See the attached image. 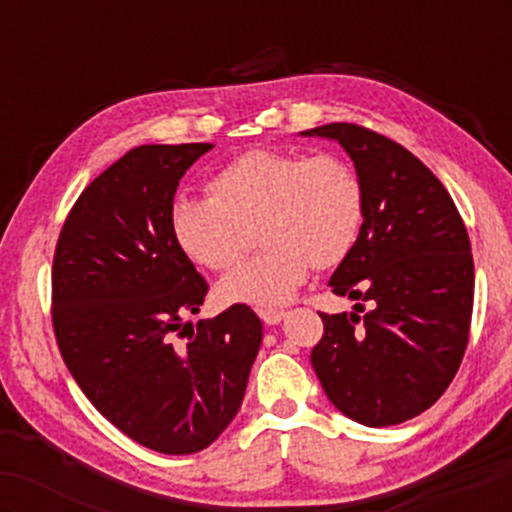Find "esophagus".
Segmentation results:
<instances>
[{
  "label": "esophagus",
  "mask_w": 512,
  "mask_h": 512,
  "mask_svg": "<svg viewBox=\"0 0 512 512\" xmlns=\"http://www.w3.org/2000/svg\"><path fill=\"white\" fill-rule=\"evenodd\" d=\"M260 317H262L264 325H279V322L284 320V317H286V313H284V310L264 308V310H260Z\"/></svg>",
  "instance_id": "esophagus-1"
}]
</instances>
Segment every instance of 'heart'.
<instances>
[{
    "mask_svg": "<svg viewBox=\"0 0 512 512\" xmlns=\"http://www.w3.org/2000/svg\"><path fill=\"white\" fill-rule=\"evenodd\" d=\"M209 199H175L170 233L199 267L226 272L240 262L252 231L264 250L216 286L221 303L279 308L317 269L337 267L363 226V187L334 154L255 149L226 163Z\"/></svg>",
    "mask_w": 512,
    "mask_h": 512,
    "instance_id": "b5f03b06",
    "label": "heart"
}]
</instances>
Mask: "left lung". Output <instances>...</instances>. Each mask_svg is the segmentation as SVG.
Masks as SVG:
<instances>
[{
    "instance_id": "8db88e82",
    "label": "left lung",
    "mask_w": 512,
    "mask_h": 512,
    "mask_svg": "<svg viewBox=\"0 0 512 512\" xmlns=\"http://www.w3.org/2000/svg\"><path fill=\"white\" fill-rule=\"evenodd\" d=\"M342 144L363 187V226L330 286L356 313H322L310 354L322 390L363 426L414 419L448 390L469 339L474 260L455 202L411 151L349 122L305 129ZM363 312V316H358Z\"/></svg>"
}]
</instances>
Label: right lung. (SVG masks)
I'll use <instances>...</instances> for the list:
<instances>
[{
  "mask_svg": "<svg viewBox=\"0 0 512 512\" xmlns=\"http://www.w3.org/2000/svg\"><path fill=\"white\" fill-rule=\"evenodd\" d=\"M214 144H146L81 192L52 260V327L76 385L105 419L163 455L204 450L248 387L262 322L236 303L199 320L207 281L170 233L185 170Z\"/></svg>",
  "mask_w": 512,
  "mask_h": 512,
  "instance_id": "right-lung-1",
  "label": "right lung"
}]
</instances>
